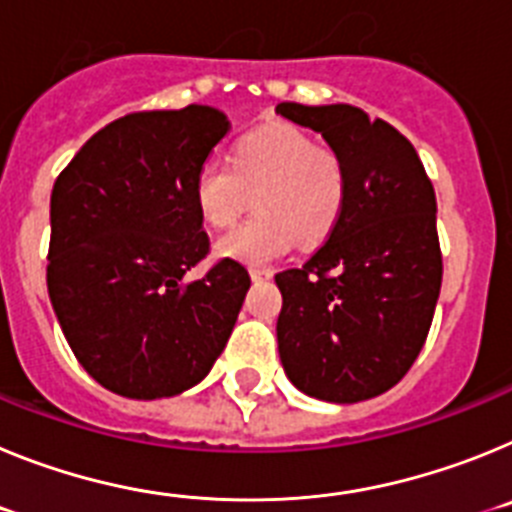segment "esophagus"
<instances>
[{
    "mask_svg": "<svg viewBox=\"0 0 512 512\" xmlns=\"http://www.w3.org/2000/svg\"><path fill=\"white\" fill-rule=\"evenodd\" d=\"M269 277H271V269H266V266H251L253 282H261V279H269Z\"/></svg>",
    "mask_w": 512,
    "mask_h": 512,
    "instance_id": "esophagus-1",
    "label": "esophagus"
}]
</instances>
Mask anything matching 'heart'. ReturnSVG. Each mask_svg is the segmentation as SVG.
I'll return each mask as SVG.
<instances>
[{"label":"heart","mask_w":512,"mask_h":512,"mask_svg":"<svg viewBox=\"0 0 512 512\" xmlns=\"http://www.w3.org/2000/svg\"><path fill=\"white\" fill-rule=\"evenodd\" d=\"M348 189L346 158L287 122L243 135L230 164L207 158L192 184L197 212L212 228L233 225L259 194V215L217 241L220 256L246 266L282 259L297 241L305 248L328 241L346 212Z\"/></svg>","instance_id":"1"}]
</instances>
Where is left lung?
Listing matches in <instances>:
<instances>
[{"instance_id":"left-lung-1","label":"left lung","mask_w":512,"mask_h":512,"mask_svg":"<svg viewBox=\"0 0 512 512\" xmlns=\"http://www.w3.org/2000/svg\"><path fill=\"white\" fill-rule=\"evenodd\" d=\"M346 158L338 228L300 269L279 271V356L297 390L359 402L395 387L418 359L441 292L436 192L390 122L351 104H277Z\"/></svg>"}]
</instances>
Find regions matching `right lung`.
<instances>
[{
	"label": "right lung",
	"instance_id": "add662e5",
	"mask_svg": "<svg viewBox=\"0 0 512 512\" xmlns=\"http://www.w3.org/2000/svg\"><path fill=\"white\" fill-rule=\"evenodd\" d=\"M223 112H133L84 143L51 194L48 297L79 364L104 390L156 400L189 390L223 354L251 277L210 253L194 174L228 135Z\"/></svg>",
	"mask_w": 512,
	"mask_h": 512
}]
</instances>
